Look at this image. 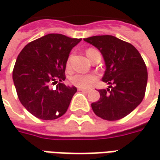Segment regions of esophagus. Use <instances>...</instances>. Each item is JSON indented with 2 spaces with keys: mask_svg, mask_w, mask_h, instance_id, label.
Listing matches in <instances>:
<instances>
[{
  "mask_svg": "<svg viewBox=\"0 0 160 160\" xmlns=\"http://www.w3.org/2000/svg\"><path fill=\"white\" fill-rule=\"evenodd\" d=\"M78 90L80 91V92H86V93L89 92V90H87V89H83V88H79Z\"/></svg>",
  "mask_w": 160,
  "mask_h": 160,
  "instance_id": "esophagus-1",
  "label": "esophagus"
}]
</instances>
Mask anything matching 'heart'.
<instances>
[{
	"mask_svg": "<svg viewBox=\"0 0 160 160\" xmlns=\"http://www.w3.org/2000/svg\"><path fill=\"white\" fill-rule=\"evenodd\" d=\"M97 53H98V50L92 49V48L87 49V55L90 60ZM67 68H70L69 60L67 62ZM96 80H97V76L95 74H92V73H87V74H85V73H78V74H75V75H73L71 78V83L73 84V86H75V87L85 89V88L90 87L95 82Z\"/></svg>",
	"mask_w": 160,
	"mask_h": 160,
	"instance_id": "1",
	"label": "heart"
}]
</instances>
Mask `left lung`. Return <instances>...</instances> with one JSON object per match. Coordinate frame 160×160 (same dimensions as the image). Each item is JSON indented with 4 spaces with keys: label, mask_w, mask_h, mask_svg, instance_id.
I'll return each mask as SVG.
<instances>
[{
    "label": "left lung",
    "mask_w": 160,
    "mask_h": 160,
    "mask_svg": "<svg viewBox=\"0 0 160 160\" xmlns=\"http://www.w3.org/2000/svg\"><path fill=\"white\" fill-rule=\"evenodd\" d=\"M84 40L101 52L106 66L102 80L111 85L107 90H98L100 98L92 104V111L107 121L125 118L145 96L148 70L144 60L134 46L114 36H93Z\"/></svg>",
    "instance_id": "left-lung-1"
}]
</instances>
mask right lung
<instances>
[{
  "label": "right lung",
  "instance_id": "add662e5",
  "mask_svg": "<svg viewBox=\"0 0 160 160\" xmlns=\"http://www.w3.org/2000/svg\"><path fill=\"white\" fill-rule=\"evenodd\" d=\"M80 41L51 33L29 42L19 53L12 80L20 103L34 117L54 120L66 113L77 88L62 81L70 51ZM55 83L57 88L51 89Z\"/></svg>",
  "mask_w": 160,
  "mask_h": 160
}]
</instances>
